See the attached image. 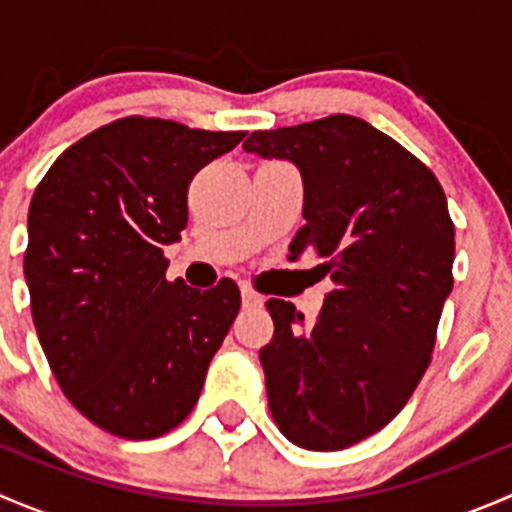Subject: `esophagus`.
I'll return each instance as SVG.
<instances>
[{
  "instance_id": "obj_1",
  "label": "esophagus",
  "mask_w": 512,
  "mask_h": 512,
  "mask_svg": "<svg viewBox=\"0 0 512 512\" xmlns=\"http://www.w3.org/2000/svg\"><path fill=\"white\" fill-rule=\"evenodd\" d=\"M240 297H242V304H245V307H257V304H262L260 294L252 292L250 287H242L240 289Z\"/></svg>"
}]
</instances>
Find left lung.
Wrapping results in <instances>:
<instances>
[{
  "instance_id": "1",
  "label": "left lung",
  "mask_w": 512,
  "mask_h": 512,
  "mask_svg": "<svg viewBox=\"0 0 512 512\" xmlns=\"http://www.w3.org/2000/svg\"><path fill=\"white\" fill-rule=\"evenodd\" d=\"M242 148L297 165L307 223L289 252H317L334 282L309 327L292 302H267V404L294 446L342 451L404 409L431 361L453 289L446 195L394 138L344 113L255 131Z\"/></svg>"
}]
</instances>
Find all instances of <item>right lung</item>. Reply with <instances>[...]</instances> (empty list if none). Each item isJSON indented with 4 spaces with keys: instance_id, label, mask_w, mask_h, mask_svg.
Wrapping results in <instances>:
<instances>
[{
    "instance_id": "1",
    "label": "right lung",
    "mask_w": 512,
    "mask_h": 512,
    "mask_svg": "<svg viewBox=\"0 0 512 512\" xmlns=\"http://www.w3.org/2000/svg\"><path fill=\"white\" fill-rule=\"evenodd\" d=\"M242 131L128 116L61 153L34 190L24 277L66 399L113 436L146 441L193 411L240 289L168 282L188 185Z\"/></svg>"
}]
</instances>
